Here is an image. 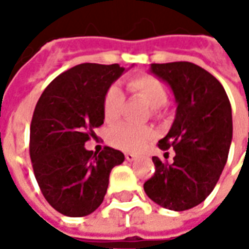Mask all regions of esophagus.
I'll list each match as a JSON object with an SVG mask.
<instances>
[{
	"label": "esophagus",
	"mask_w": 249,
	"mask_h": 249,
	"mask_svg": "<svg viewBox=\"0 0 249 249\" xmlns=\"http://www.w3.org/2000/svg\"><path fill=\"white\" fill-rule=\"evenodd\" d=\"M125 159H126L128 161H133L136 159V155H133V153H125Z\"/></svg>",
	"instance_id": "obj_1"
}]
</instances>
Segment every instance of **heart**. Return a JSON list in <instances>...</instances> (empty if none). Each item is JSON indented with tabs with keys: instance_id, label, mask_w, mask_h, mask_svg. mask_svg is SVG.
<instances>
[{
	"instance_id": "b5f03b06",
	"label": "heart",
	"mask_w": 249,
	"mask_h": 249,
	"mask_svg": "<svg viewBox=\"0 0 249 249\" xmlns=\"http://www.w3.org/2000/svg\"><path fill=\"white\" fill-rule=\"evenodd\" d=\"M128 92L145 101L149 105L151 114L160 119L167 109V88L156 76L149 73H140L125 80ZM124 107V94L117 87H109L103 97V116L105 123L113 124L121 117ZM155 137V132L149 126H137L132 124H119L110 129L108 140L110 145L125 152L141 151L146 142Z\"/></svg>"
}]
</instances>
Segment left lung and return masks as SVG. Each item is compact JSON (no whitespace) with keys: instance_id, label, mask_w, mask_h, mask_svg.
Instances as JSON below:
<instances>
[{"instance_id":"8db88e82","label":"left lung","mask_w":249,"mask_h":249,"mask_svg":"<svg viewBox=\"0 0 249 249\" xmlns=\"http://www.w3.org/2000/svg\"><path fill=\"white\" fill-rule=\"evenodd\" d=\"M151 71L171 85L178 112L157 144L175 149L173 161L152 157L155 173L144 191L164 208L187 211L208 197L224 169L232 141L230 98L216 77L192 62L152 64Z\"/></svg>"}]
</instances>
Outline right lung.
<instances>
[{"label": "right lung", "mask_w": 249, "mask_h": 249, "mask_svg": "<svg viewBox=\"0 0 249 249\" xmlns=\"http://www.w3.org/2000/svg\"><path fill=\"white\" fill-rule=\"evenodd\" d=\"M119 64H80L57 76L37 101L30 123L29 153L41 192L57 212L81 217L103 203L112 168L123 152L85 149L104 124L103 97L121 76Z\"/></svg>", "instance_id": "right-lung-1"}]
</instances>
